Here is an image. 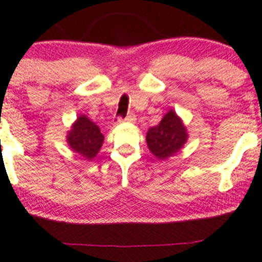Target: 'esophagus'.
<instances>
[{"instance_id":"esophagus-1","label":"esophagus","mask_w":262,"mask_h":262,"mask_svg":"<svg viewBox=\"0 0 262 262\" xmlns=\"http://www.w3.org/2000/svg\"><path fill=\"white\" fill-rule=\"evenodd\" d=\"M122 120H124V122H126V123H134L136 122V115L129 114V115H126L124 119H119V122H122Z\"/></svg>"}]
</instances>
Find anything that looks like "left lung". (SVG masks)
Wrapping results in <instances>:
<instances>
[{
	"mask_svg": "<svg viewBox=\"0 0 262 262\" xmlns=\"http://www.w3.org/2000/svg\"><path fill=\"white\" fill-rule=\"evenodd\" d=\"M147 144L156 158L164 161L178 153L188 139L187 129L174 110H169L158 125L148 130Z\"/></svg>",
	"mask_w": 262,
	"mask_h": 262,
	"instance_id": "1",
	"label": "left lung"
}]
</instances>
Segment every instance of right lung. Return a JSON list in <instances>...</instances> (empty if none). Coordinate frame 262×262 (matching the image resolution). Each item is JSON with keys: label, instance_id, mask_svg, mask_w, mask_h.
<instances>
[{"label": "right lung", "instance_id": "obj_1", "mask_svg": "<svg viewBox=\"0 0 262 262\" xmlns=\"http://www.w3.org/2000/svg\"><path fill=\"white\" fill-rule=\"evenodd\" d=\"M66 138L71 149L88 161L96 157L104 142L99 126L85 115H79Z\"/></svg>", "mask_w": 262, "mask_h": 262}]
</instances>
